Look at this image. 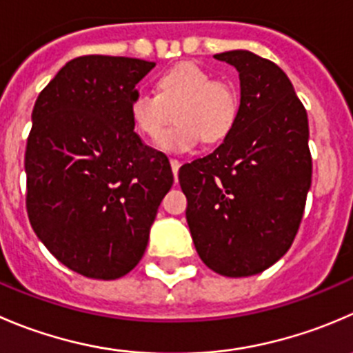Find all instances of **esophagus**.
<instances>
[{
  "mask_svg": "<svg viewBox=\"0 0 353 353\" xmlns=\"http://www.w3.org/2000/svg\"><path fill=\"white\" fill-rule=\"evenodd\" d=\"M170 167H172L174 177H176V181H177V172H179L181 162H179V160H177V159H170Z\"/></svg>",
  "mask_w": 353,
  "mask_h": 353,
  "instance_id": "esophagus-1",
  "label": "esophagus"
}]
</instances>
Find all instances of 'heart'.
<instances>
[{
    "instance_id": "obj_1",
    "label": "heart",
    "mask_w": 353,
    "mask_h": 353,
    "mask_svg": "<svg viewBox=\"0 0 353 353\" xmlns=\"http://www.w3.org/2000/svg\"><path fill=\"white\" fill-rule=\"evenodd\" d=\"M131 119L139 134L157 139L174 117L176 124L159 139L167 152H188L203 139L224 141L234 129L239 98L231 84L217 81L193 61H183L157 79V94L138 90L131 98Z\"/></svg>"
}]
</instances>
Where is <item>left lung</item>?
Returning <instances> with one entry per match:
<instances>
[{"label": "left lung", "instance_id": "1", "mask_svg": "<svg viewBox=\"0 0 353 353\" xmlns=\"http://www.w3.org/2000/svg\"><path fill=\"white\" fill-rule=\"evenodd\" d=\"M239 72L231 134L184 163L179 184L198 255L228 278L259 274L290 250L312 179L309 121L288 75L246 50L215 54Z\"/></svg>", "mask_w": 353, "mask_h": 353}]
</instances>
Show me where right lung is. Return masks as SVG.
Listing matches in <instances>:
<instances>
[{
    "mask_svg": "<svg viewBox=\"0 0 353 353\" xmlns=\"http://www.w3.org/2000/svg\"><path fill=\"white\" fill-rule=\"evenodd\" d=\"M153 67L139 58L77 57L34 105L27 215L54 259L85 278L110 281L138 265L174 183L169 159L136 134L129 108Z\"/></svg>",
    "mask_w": 353,
    "mask_h": 353,
    "instance_id": "right-lung-1",
    "label": "right lung"
}]
</instances>
